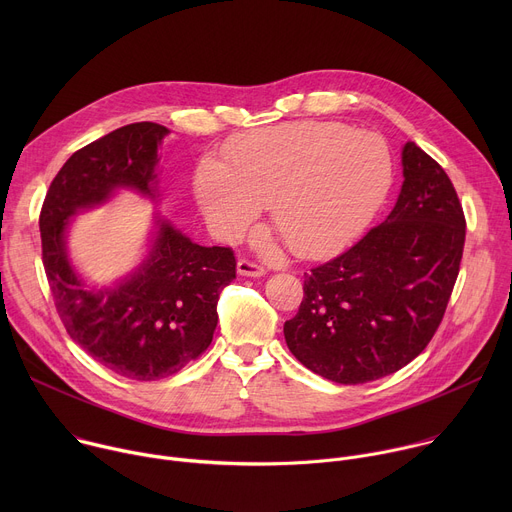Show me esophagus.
Listing matches in <instances>:
<instances>
[{"label": "esophagus", "instance_id": "34e87169", "mask_svg": "<svg viewBox=\"0 0 512 512\" xmlns=\"http://www.w3.org/2000/svg\"><path fill=\"white\" fill-rule=\"evenodd\" d=\"M237 271H239V275H247V277H263L267 273V269L263 265H259L251 259H245V257L239 259Z\"/></svg>", "mask_w": 512, "mask_h": 512}]
</instances>
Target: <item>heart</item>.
<instances>
[{"instance_id":"1","label":"heart","mask_w":512,"mask_h":512,"mask_svg":"<svg viewBox=\"0 0 512 512\" xmlns=\"http://www.w3.org/2000/svg\"><path fill=\"white\" fill-rule=\"evenodd\" d=\"M391 182V154L377 133L304 121L247 135L229 152V168L204 160L194 194L223 237L241 235L269 206L283 243L314 257L367 227Z\"/></svg>"}]
</instances>
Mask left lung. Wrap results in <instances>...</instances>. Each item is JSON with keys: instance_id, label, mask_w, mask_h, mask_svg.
<instances>
[{"instance_id": "left-lung-1", "label": "left lung", "mask_w": 512, "mask_h": 512, "mask_svg": "<svg viewBox=\"0 0 512 512\" xmlns=\"http://www.w3.org/2000/svg\"><path fill=\"white\" fill-rule=\"evenodd\" d=\"M403 186L387 221L310 269L287 348L312 373L360 385L419 356L446 314L466 241V216L444 168L403 148Z\"/></svg>"}]
</instances>
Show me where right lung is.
Here are the masks:
<instances>
[{"label":"right lung","mask_w":512,"mask_h":512,"mask_svg":"<svg viewBox=\"0 0 512 512\" xmlns=\"http://www.w3.org/2000/svg\"><path fill=\"white\" fill-rule=\"evenodd\" d=\"M164 125H123L72 154L52 180L42 210V263L56 312L68 332L103 367L133 381L178 373L212 342L216 302L237 277L231 247H202L160 223L158 237L125 281L91 289L64 249L68 218L105 202L115 188L156 196L158 143Z\"/></svg>","instance_id":"add662e5"}]
</instances>
